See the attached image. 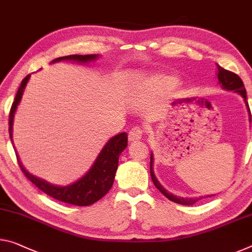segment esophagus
I'll use <instances>...</instances> for the list:
<instances>
[{"mask_svg": "<svg viewBox=\"0 0 252 252\" xmlns=\"http://www.w3.org/2000/svg\"><path fill=\"white\" fill-rule=\"evenodd\" d=\"M142 138V130L139 126L133 127L132 130L129 132V141L130 142H134L140 140Z\"/></svg>", "mask_w": 252, "mask_h": 252, "instance_id": "1", "label": "esophagus"}]
</instances>
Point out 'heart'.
I'll return each mask as SVG.
<instances>
[{"label": "heart", "mask_w": 252, "mask_h": 252, "mask_svg": "<svg viewBox=\"0 0 252 252\" xmlns=\"http://www.w3.org/2000/svg\"><path fill=\"white\" fill-rule=\"evenodd\" d=\"M179 85V78L175 75H159L154 76L142 83L143 87H147L148 90L158 91V92H167L174 90L175 87ZM140 87H137V93H141Z\"/></svg>", "instance_id": "1"}]
</instances>
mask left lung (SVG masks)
<instances>
[{"label": "left lung", "mask_w": 252, "mask_h": 252, "mask_svg": "<svg viewBox=\"0 0 252 252\" xmlns=\"http://www.w3.org/2000/svg\"><path fill=\"white\" fill-rule=\"evenodd\" d=\"M217 67H218V74L217 75H218L219 84L221 85L223 90L233 91V92H235V93H239L241 95L243 101H245V103H246L247 111H248V113H249V121H251L250 109H249L248 102H247V92H246V89H245V85H243V82L241 81V78L239 77L237 74L232 73V71H229V70H226L224 68H222V67L220 65H217ZM150 176H151V179H153L155 186L157 187V189L160 190L167 198L170 199V201L175 202V203H177V204L193 205L196 202H198L199 199H202L204 197L214 196V195H205V196H202V197H195V198L189 197H189H179V196H176V195H173L171 193H169V191L163 189V186L158 182V179H157V177H156V175L154 173V154L153 153H151V155H150Z\"/></svg>", "instance_id": "obj_1"}]
</instances>
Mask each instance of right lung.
<instances>
[{
	"mask_svg": "<svg viewBox=\"0 0 252 252\" xmlns=\"http://www.w3.org/2000/svg\"><path fill=\"white\" fill-rule=\"evenodd\" d=\"M98 55H70L65 56V57H59L54 59L51 63H59V62H74L78 63H87L91 62H95L98 59ZM31 77L29 74L23 79L21 85L15 95L14 102L12 104L10 115H9V133L12 143H13V120L14 114L17 112L18 105L21 102L23 92L27 86L28 82ZM127 146V134L126 132H121L114 137H112L109 141L103 147L101 153L98 154L97 158L95 159L93 165L87 170L85 175H83L77 181L68 184V185L61 186L54 185L45 179L34 176L30 174L22 162L20 161L19 156L17 154L18 162L20 168L26 175L29 181L32 182L39 189H41L43 193L49 195L58 201L68 203V204L77 205V206H87L92 205L93 203L97 202L110 190L113 185L115 173H117L118 165H119V157L123 150ZM14 148V147H13Z\"/></svg>",
	"mask_w": 252,
	"mask_h": 252,
	"instance_id": "obj_1",
	"label": "right lung"
}]
</instances>
